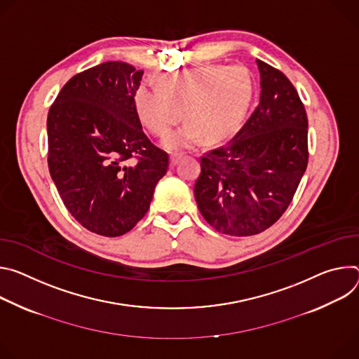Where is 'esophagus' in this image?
I'll return each mask as SVG.
<instances>
[{
    "label": "esophagus",
    "instance_id": "1",
    "mask_svg": "<svg viewBox=\"0 0 359 359\" xmlns=\"http://www.w3.org/2000/svg\"><path fill=\"white\" fill-rule=\"evenodd\" d=\"M181 154H172L171 156H170V165L171 167H175L177 164H178V161H180V159H181Z\"/></svg>",
    "mask_w": 359,
    "mask_h": 359
}]
</instances>
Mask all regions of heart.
I'll use <instances>...</instances> for the list:
<instances>
[{
	"label": "heart",
	"instance_id": "heart-1",
	"mask_svg": "<svg viewBox=\"0 0 359 359\" xmlns=\"http://www.w3.org/2000/svg\"><path fill=\"white\" fill-rule=\"evenodd\" d=\"M254 81L243 65H203L156 78V88L141 84L134 108L141 124L154 135L167 134L182 118L188 123L170 133L163 145L175 151L203 137L219 141L231 135L251 104Z\"/></svg>",
	"mask_w": 359,
	"mask_h": 359
}]
</instances>
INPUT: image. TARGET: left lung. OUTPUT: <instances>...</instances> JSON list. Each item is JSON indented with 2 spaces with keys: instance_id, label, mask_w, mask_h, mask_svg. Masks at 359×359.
<instances>
[{
  "instance_id": "8db88e82",
  "label": "left lung",
  "mask_w": 359,
  "mask_h": 359,
  "mask_svg": "<svg viewBox=\"0 0 359 359\" xmlns=\"http://www.w3.org/2000/svg\"><path fill=\"white\" fill-rule=\"evenodd\" d=\"M259 102L225 145L201 156L194 195L217 231L250 236L273 225L291 204L308 164V118L290 79L257 60Z\"/></svg>"
}]
</instances>
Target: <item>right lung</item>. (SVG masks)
<instances>
[{
	"instance_id": "add662e5",
	"label": "right lung",
	"mask_w": 359,
	"mask_h": 359,
	"mask_svg": "<svg viewBox=\"0 0 359 359\" xmlns=\"http://www.w3.org/2000/svg\"><path fill=\"white\" fill-rule=\"evenodd\" d=\"M144 71L108 61L74 75L47 118L48 168L69 214L91 232L119 236L147 214L168 154L142 131L134 93ZM131 157L139 159L135 166Z\"/></svg>"
}]
</instances>
